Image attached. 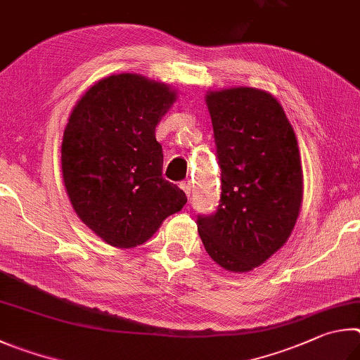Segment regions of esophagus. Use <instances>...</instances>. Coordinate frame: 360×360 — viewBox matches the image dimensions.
Wrapping results in <instances>:
<instances>
[{
	"mask_svg": "<svg viewBox=\"0 0 360 360\" xmlns=\"http://www.w3.org/2000/svg\"><path fill=\"white\" fill-rule=\"evenodd\" d=\"M180 188L181 190L185 191V194L188 198L191 196V191H193V185H191V181H184V184H180Z\"/></svg>",
	"mask_w": 360,
	"mask_h": 360,
	"instance_id": "obj_1",
	"label": "esophagus"
}]
</instances>
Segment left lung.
Instances as JSON below:
<instances>
[{
    "label": "left lung",
    "mask_w": 360,
    "mask_h": 360,
    "mask_svg": "<svg viewBox=\"0 0 360 360\" xmlns=\"http://www.w3.org/2000/svg\"><path fill=\"white\" fill-rule=\"evenodd\" d=\"M221 199L199 217L205 251L219 267L243 274L266 262L291 236L304 199L297 137L272 93L251 86L207 91Z\"/></svg>",
    "instance_id": "8db88e82"
}]
</instances>
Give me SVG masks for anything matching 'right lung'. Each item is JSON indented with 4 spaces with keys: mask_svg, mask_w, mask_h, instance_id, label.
<instances>
[{
    "mask_svg": "<svg viewBox=\"0 0 360 360\" xmlns=\"http://www.w3.org/2000/svg\"><path fill=\"white\" fill-rule=\"evenodd\" d=\"M176 90L141 74H113L85 91L61 142L63 181L74 212L101 240L134 248L186 204L162 176L155 129Z\"/></svg>",
    "mask_w": 360,
    "mask_h": 360,
    "instance_id": "obj_1",
    "label": "right lung"
}]
</instances>
